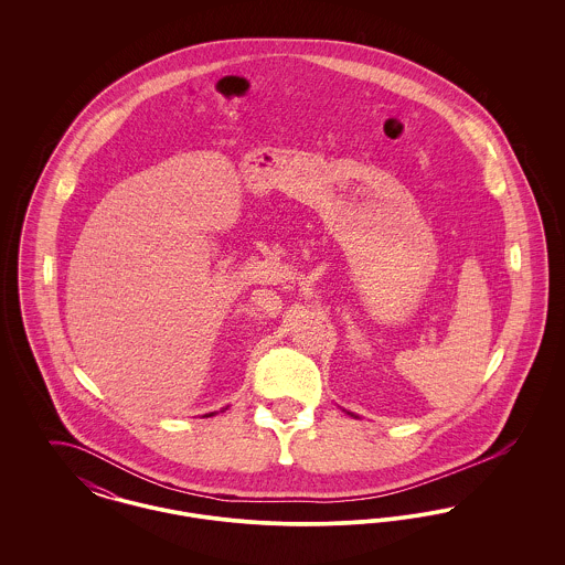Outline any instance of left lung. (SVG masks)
Returning a JSON list of instances; mask_svg holds the SVG:
<instances>
[{
  "label": "left lung",
  "instance_id": "8db88e82",
  "mask_svg": "<svg viewBox=\"0 0 565 565\" xmlns=\"http://www.w3.org/2000/svg\"><path fill=\"white\" fill-rule=\"evenodd\" d=\"M351 417H355V415H353V413H350ZM355 419H358V417H355Z\"/></svg>",
  "mask_w": 565,
  "mask_h": 565
}]
</instances>
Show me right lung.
Wrapping results in <instances>:
<instances>
[{
  "label": "right lung",
  "instance_id": "add662e5",
  "mask_svg": "<svg viewBox=\"0 0 565 565\" xmlns=\"http://www.w3.org/2000/svg\"><path fill=\"white\" fill-rule=\"evenodd\" d=\"M212 415H215V413H210V415H205V417H212Z\"/></svg>",
  "mask_w": 565,
  "mask_h": 565
}]
</instances>
